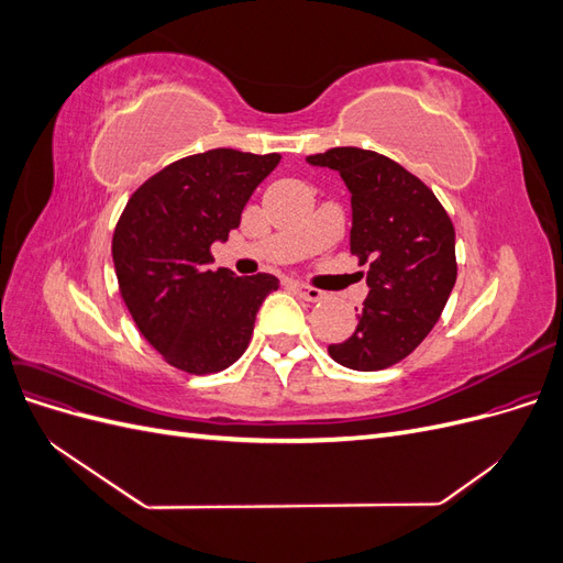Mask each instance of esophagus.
I'll use <instances>...</instances> for the list:
<instances>
[{
    "label": "esophagus",
    "instance_id": "1",
    "mask_svg": "<svg viewBox=\"0 0 563 563\" xmlns=\"http://www.w3.org/2000/svg\"><path fill=\"white\" fill-rule=\"evenodd\" d=\"M291 286L296 288V294H298L302 300L317 302V300L323 298V291H319V288H314V286H308V284H302V282H291Z\"/></svg>",
    "mask_w": 563,
    "mask_h": 563
}]
</instances>
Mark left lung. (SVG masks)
Listing matches in <instances>:
<instances>
[{"mask_svg":"<svg viewBox=\"0 0 563 563\" xmlns=\"http://www.w3.org/2000/svg\"><path fill=\"white\" fill-rule=\"evenodd\" d=\"M308 164L345 180L350 249L368 265L360 323L343 343L329 345V354L352 371L387 368L422 343L453 291V223L428 185L378 152L331 147Z\"/></svg>","mask_w":563,"mask_h":563,"instance_id":"1","label":"left lung"}]
</instances>
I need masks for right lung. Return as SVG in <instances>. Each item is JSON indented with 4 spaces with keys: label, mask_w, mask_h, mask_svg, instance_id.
<instances>
[{
    "label": "right lung",
    "mask_w": 563,
    "mask_h": 563,
    "mask_svg": "<svg viewBox=\"0 0 563 563\" xmlns=\"http://www.w3.org/2000/svg\"><path fill=\"white\" fill-rule=\"evenodd\" d=\"M279 155L218 147L178 159L129 199L112 236L119 291L164 360L187 373H216L244 354L255 314L279 279L236 277L213 263L242 211L279 164Z\"/></svg>",
    "instance_id": "1"
}]
</instances>
